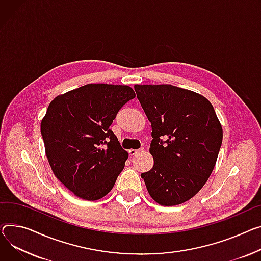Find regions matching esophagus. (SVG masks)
I'll return each instance as SVG.
<instances>
[{"instance_id": "esophagus-1", "label": "esophagus", "mask_w": 261, "mask_h": 261, "mask_svg": "<svg viewBox=\"0 0 261 261\" xmlns=\"http://www.w3.org/2000/svg\"><path fill=\"white\" fill-rule=\"evenodd\" d=\"M143 151H144V149H138V150L130 149V150H129V154H130V155H135V154H137V153H140V152H143Z\"/></svg>"}]
</instances>
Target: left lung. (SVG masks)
Masks as SVG:
<instances>
[{
	"mask_svg": "<svg viewBox=\"0 0 261 261\" xmlns=\"http://www.w3.org/2000/svg\"><path fill=\"white\" fill-rule=\"evenodd\" d=\"M134 89L153 137L154 165L141 177L156 202L180 204L210 177L222 143L221 125L212 103L196 92L172 85H135Z\"/></svg>",
	"mask_w": 261,
	"mask_h": 261,
	"instance_id": "8db88e82",
	"label": "left lung"
}]
</instances>
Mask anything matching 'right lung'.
Returning a JSON list of instances; mask_svg holds the SVG:
<instances>
[{
	"label": "right lung",
	"instance_id": "add662e5",
	"mask_svg": "<svg viewBox=\"0 0 261 261\" xmlns=\"http://www.w3.org/2000/svg\"><path fill=\"white\" fill-rule=\"evenodd\" d=\"M134 97L126 85L88 84L49 103L41 123L46 156L57 178L77 197L100 199L123 171L128 152L109 127Z\"/></svg>",
	"mask_w": 261,
	"mask_h": 261
}]
</instances>
